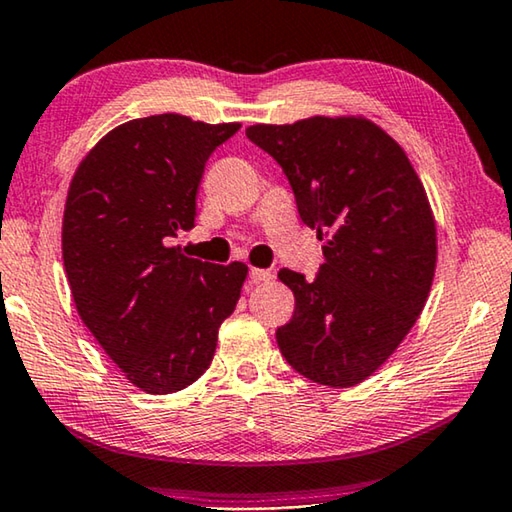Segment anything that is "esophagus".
Instances as JSON below:
<instances>
[{"instance_id":"1","label":"esophagus","mask_w":512,"mask_h":512,"mask_svg":"<svg viewBox=\"0 0 512 512\" xmlns=\"http://www.w3.org/2000/svg\"><path fill=\"white\" fill-rule=\"evenodd\" d=\"M274 277L272 270H263V267H251L249 270V279L254 283H261V281H270Z\"/></svg>"}]
</instances>
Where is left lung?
Segmentation results:
<instances>
[{"label": "left lung", "instance_id": "8db88e82", "mask_svg": "<svg viewBox=\"0 0 512 512\" xmlns=\"http://www.w3.org/2000/svg\"><path fill=\"white\" fill-rule=\"evenodd\" d=\"M293 187L302 222L325 238L316 279L281 270L295 313L277 343L297 373L355 387L387 361L426 306L437 261L435 219L396 141L366 119L251 125Z\"/></svg>", "mask_w": 512, "mask_h": 512}]
</instances>
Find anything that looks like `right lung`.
Segmentation results:
<instances>
[{
    "label": "right lung",
    "instance_id": "right-lung-1",
    "mask_svg": "<svg viewBox=\"0 0 512 512\" xmlns=\"http://www.w3.org/2000/svg\"><path fill=\"white\" fill-rule=\"evenodd\" d=\"M238 130L180 114L128 121L98 141L70 183L61 247L77 313L146 393L199 380L240 300L245 263H203L169 247L194 226L208 157Z\"/></svg>",
    "mask_w": 512,
    "mask_h": 512
}]
</instances>
